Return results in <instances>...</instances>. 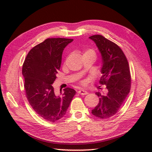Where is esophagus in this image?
I'll use <instances>...</instances> for the list:
<instances>
[{
  "instance_id": "34e87169",
  "label": "esophagus",
  "mask_w": 152,
  "mask_h": 152,
  "mask_svg": "<svg viewBox=\"0 0 152 152\" xmlns=\"http://www.w3.org/2000/svg\"><path fill=\"white\" fill-rule=\"evenodd\" d=\"M78 92L81 95H86L87 94H88V92L86 91H84V90H79Z\"/></svg>"
}]
</instances>
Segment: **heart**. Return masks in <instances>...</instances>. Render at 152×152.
Instances as JSON below:
<instances>
[{
	"label": "heart",
	"mask_w": 152,
	"mask_h": 152,
	"mask_svg": "<svg viewBox=\"0 0 152 152\" xmlns=\"http://www.w3.org/2000/svg\"><path fill=\"white\" fill-rule=\"evenodd\" d=\"M86 54H93L95 56V51L92 50V49H87V50H84L83 52V56L84 55H86Z\"/></svg>",
	"instance_id": "heart-1"
}]
</instances>
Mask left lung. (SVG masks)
<instances>
[{"label":"left lung","mask_w":152,"mask_h":152,"mask_svg":"<svg viewBox=\"0 0 152 152\" xmlns=\"http://www.w3.org/2000/svg\"><path fill=\"white\" fill-rule=\"evenodd\" d=\"M96 43L102 58L101 84H105L107 93L96 92L99 102L92 114L101 119L115 115L124 103L131 89V74L125 56L116 43L101 35L89 37Z\"/></svg>","instance_id":"left-lung-1"}]
</instances>
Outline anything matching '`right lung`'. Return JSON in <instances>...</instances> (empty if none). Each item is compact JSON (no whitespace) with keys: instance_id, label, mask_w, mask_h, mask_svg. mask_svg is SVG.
<instances>
[{"instance_id":"obj_1","label":"right lung","mask_w":152,"mask_h":152,"mask_svg":"<svg viewBox=\"0 0 152 152\" xmlns=\"http://www.w3.org/2000/svg\"><path fill=\"white\" fill-rule=\"evenodd\" d=\"M72 39L48 38L28 53L23 65L24 87L28 101L33 110L43 119L55 122L66 115L75 90H60L55 94L52 86L61 66L62 53Z\"/></svg>"}]
</instances>
